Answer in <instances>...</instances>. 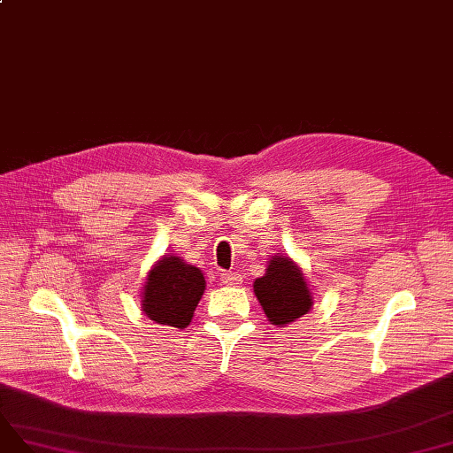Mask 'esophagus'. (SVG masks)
Here are the masks:
<instances>
[{
  "mask_svg": "<svg viewBox=\"0 0 453 453\" xmlns=\"http://www.w3.org/2000/svg\"><path fill=\"white\" fill-rule=\"evenodd\" d=\"M219 280L226 284V286H236V284H242V277L236 273H230V271H223L219 273Z\"/></svg>",
  "mask_w": 453,
  "mask_h": 453,
  "instance_id": "34e87169",
  "label": "esophagus"
}]
</instances>
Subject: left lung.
<instances>
[{
	"instance_id": "8db88e82",
	"label": "left lung",
	"mask_w": 453,
	"mask_h": 453,
	"mask_svg": "<svg viewBox=\"0 0 453 453\" xmlns=\"http://www.w3.org/2000/svg\"><path fill=\"white\" fill-rule=\"evenodd\" d=\"M253 294L274 326L292 325L310 313L313 305V294L302 267L284 253L269 259L263 277L253 282Z\"/></svg>"
}]
</instances>
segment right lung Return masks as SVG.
Instances as JSON below:
<instances>
[{
    "label": "right lung",
    "mask_w": 453,
    "mask_h": 453,
    "mask_svg": "<svg viewBox=\"0 0 453 453\" xmlns=\"http://www.w3.org/2000/svg\"><path fill=\"white\" fill-rule=\"evenodd\" d=\"M205 292L203 273L179 256H163L151 265L142 286V311L163 326L186 328Z\"/></svg>",
    "instance_id": "add662e5"
}]
</instances>
